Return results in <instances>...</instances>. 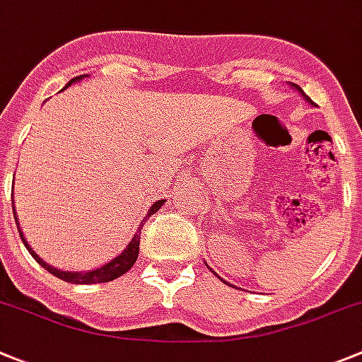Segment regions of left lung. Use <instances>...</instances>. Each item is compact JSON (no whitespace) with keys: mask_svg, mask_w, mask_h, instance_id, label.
Masks as SVG:
<instances>
[{"mask_svg":"<svg viewBox=\"0 0 362 362\" xmlns=\"http://www.w3.org/2000/svg\"><path fill=\"white\" fill-rule=\"evenodd\" d=\"M289 84H291V82H289ZM291 86H293V88H294V89H296V91H300V93H301V97H303V98H305V100L309 102V104H314V102H313V100H310V98H309V97H307V95H305V93H303V89H301V88H300V86H296V84H291ZM218 278H221V276H218ZM221 280H222V278H221ZM222 281H224V280H222ZM226 284H228V281H226Z\"/></svg>","mask_w":362,"mask_h":362,"instance_id":"obj_1","label":"left lung"}]
</instances>
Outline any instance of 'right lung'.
<instances>
[{
  "instance_id": "right-lung-1",
  "label": "right lung",
  "mask_w": 362,
  "mask_h": 362,
  "mask_svg": "<svg viewBox=\"0 0 362 362\" xmlns=\"http://www.w3.org/2000/svg\"><path fill=\"white\" fill-rule=\"evenodd\" d=\"M88 75H81V77H75L71 78V81L68 82V84L64 86L66 88H69L71 84H75V82H81L82 78H86ZM12 203H14V197H12ZM167 203V199H159V201H156L154 204H152L151 208H148L147 215H145V218L141 221V224L138 226V230H136L134 237H132V240L129 242L127 247H125L124 251H122L118 257L111 258V260L107 262V264L100 265V267H95V269H89V271H62V269H57V267H53V265L46 264L45 260H42L41 257H39L37 253H35L32 247H30L28 240L25 238V235H23L21 228H19V221H18V214H16V206L12 204V210H14V218H16V224H18V230H19V235H21V240L23 244H25V247L28 250V253L32 255V257L35 258V262H37L39 265H42L48 273H52L53 276L61 278V280L68 281V284H81V285H88V284H105V281H112L116 280L118 276H122V274L127 273L129 269H131L132 265H134L136 258H138V253H140V237H141V228H144L145 221H147L148 217H151L152 214H156V211L159 210V208L163 206V204Z\"/></svg>"
}]
</instances>
